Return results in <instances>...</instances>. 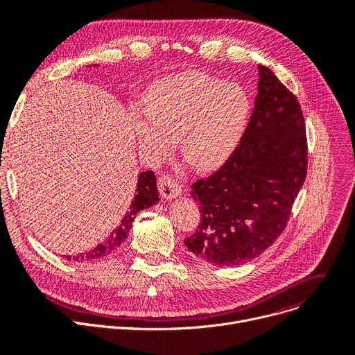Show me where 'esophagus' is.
Wrapping results in <instances>:
<instances>
[{
    "mask_svg": "<svg viewBox=\"0 0 355 355\" xmlns=\"http://www.w3.org/2000/svg\"><path fill=\"white\" fill-rule=\"evenodd\" d=\"M158 190L162 198L173 200L181 196V187L178 182L170 175H161L158 180Z\"/></svg>",
    "mask_w": 355,
    "mask_h": 355,
    "instance_id": "obj_1",
    "label": "esophagus"
}]
</instances>
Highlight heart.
I'll return each instance as SVG.
<instances>
[{
  "instance_id": "b5f03b06",
  "label": "heart",
  "mask_w": 355,
  "mask_h": 355,
  "mask_svg": "<svg viewBox=\"0 0 355 355\" xmlns=\"http://www.w3.org/2000/svg\"><path fill=\"white\" fill-rule=\"evenodd\" d=\"M249 112L240 86L193 71L155 83L145 96V110L134 107L130 122L148 161L165 158L178 139L182 158L210 171L233 153Z\"/></svg>"
}]
</instances>
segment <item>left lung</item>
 Wrapping results in <instances>:
<instances>
[{
    "mask_svg": "<svg viewBox=\"0 0 355 355\" xmlns=\"http://www.w3.org/2000/svg\"><path fill=\"white\" fill-rule=\"evenodd\" d=\"M257 69L254 109L240 144L220 170L196 181L190 191L201 218L184 243L217 266L243 265L273 245L306 178L301 105L272 70Z\"/></svg>",
    "mask_w": 355,
    "mask_h": 355,
    "instance_id": "8db88e82",
    "label": "left lung"
}]
</instances>
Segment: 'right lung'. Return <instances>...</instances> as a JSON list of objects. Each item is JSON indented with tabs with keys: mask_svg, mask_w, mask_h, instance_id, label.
Returning a JSON list of instances; mask_svg holds the SVG:
<instances>
[{
	"mask_svg": "<svg viewBox=\"0 0 355 355\" xmlns=\"http://www.w3.org/2000/svg\"><path fill=\"white\" fill-rule=\"evenodd\" d=\"M98 66V64H93ZM159 201L158 198V189H157V178L153 171H144L138 175V182H137V193L134 196L132 202H130L129 211L123 216L121 225L103 240L102 243H99L95 249H92L86 253H79L76 256H64L67 260H74V262H89V260L93 259H101L105 257L110 253H114L118 250L123 243L129 234L130 227H132V223L135 216L145 209H149L154 204Z\"/></svg>",
	"mask_w": 355,
	"mask_h": 355,
	"instance_id": "add662e5",
	"label": "right lung"
}]
</instances>
